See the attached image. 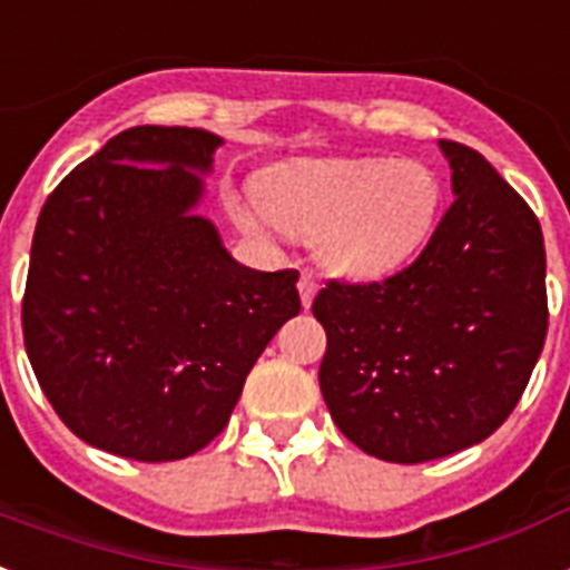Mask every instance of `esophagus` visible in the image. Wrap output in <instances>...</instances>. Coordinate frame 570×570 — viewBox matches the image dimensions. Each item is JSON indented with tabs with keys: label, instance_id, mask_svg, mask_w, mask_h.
I'll list each match as a JSON object with an SVG mask.
<instances>
[{
	"label": "esophagus",
	"instance_id": "34e87169",
	"mask_svg": "<svg viewBox=\"0 0 570 570\" xmlns=\"http://www.w3.org/2000/svg\"><path fill=\"white\" fill-rule=\"evenodd\" d=\"M297 288H299V299H303V306H312V299H315V294H317V282H315V276H312V273H303V276H299V282H297Z\"/></svg>",
	"mask_w": 570,
	"mask_h": 570
}]
</instances>
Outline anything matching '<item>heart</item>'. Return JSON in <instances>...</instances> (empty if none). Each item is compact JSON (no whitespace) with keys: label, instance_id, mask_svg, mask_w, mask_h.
I'll return each mask as SVG.
<instances>
[{"label":"heart","instance_id":"b5f03b06","mask_svg":"<svg viewBox=\"0 0 570 570\" xmlns=\"http://www.w3.org/2000/svg\"><path fill=\"white\" fill-rule=\"evenodd\" d=\"M264 223L317 235L321 262L338 276L377 279L416 258L443 207V184L419 160H294L264 175Z\"/></svg>","mask_w":570,"mask_h":570}]
</instances>
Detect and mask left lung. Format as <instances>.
Listing matches in <instances>:
<instances>
[{
	"instance_id": "obj_1",
	"label": "left lung",
	"mask_w": 570,
	"mask_h": 570,
	"mask_svg": "<svg viewBox=\"0 0 570 570\" xmlns=\"http://www.w3.org/2000/svg\"><path fill=\"white\" fill-rule=\"evenodd\" d=\"M454 202L416 262L383 282H326L317 372L363 452L422 464L482 443L518 407L547 335L538 216L482 154L440 139Z\"/></svg>"
}]
</instances>
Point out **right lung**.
Wrapping results in <instances>:
<instances>
[{
  "label": "right lung",
  "mask_w": 570,
  "mask_h": 570,
  "mask_svg": "<svg viewBox=\"0 0 570 570\" xmlns=\"http://www.w3.org/2000/svg\"><path fill=\"white\" fill-rule=\"evenodd\" d=\"M223 139L130 127L43 205L23 294L35 377L65 425L130 461L205 449L299 312L297 271L235 262L196 214Z\"/></svg>",
  "instance_id": "add662e5"
}]
</instances>
